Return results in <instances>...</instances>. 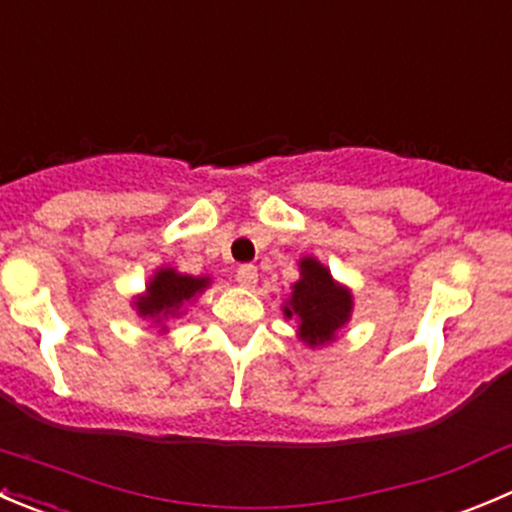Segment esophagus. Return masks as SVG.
I'll return each instance as SVG.
<instances>
[{"label": "esophagus", "mask_w": 512, "mask_h": 512, "mask_svg": "<svg viewBox=\"0 0 512 512\" xmlns=\"http://www.w3.org/2000/svg\"><path fill=\"white\" fill-rule=\"evenodd\" d=\"M237 282L242 287H255L257 285V267L255 265H242L237 270Z\"/></svg>", "instance_id": "esophagus-1"}]
</instances>
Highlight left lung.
<instances>
[{
	"label": "left lung",
	"mask_w": 512,
	"mask_h": 512,
	"mask_svg": "<svg viewBox=\"0 0 512 512\" xmlns=\"http://www.w3.org/2000/svg\"><path fill=\"white\" fill-rule=\"evenodd\" d=\"M285 317L297 320V335L305 345L320 347L337 337L352 312L347 287L332 280L330 270L315 257L300 260V280L292 285L290 300L282 305Z\"/></svg>",
	"instance_id": "left-lung-1"
}]
</instances>
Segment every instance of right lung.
<instances>
[{"label": "right lung", "mask_w": 512, "mask_h": 512, "mask_svg": "<svg viewBox=\"0 0 512 512\" xmlns=\"http://www.w3.org/2000/svg\"><path fill=\"white\" fill-rule=\"evenodd\" d=\"M207 285H210V277H192L182 275L172 267H160L147 282L145 295L135 300L137 315L145 317V320L165 322L167 317L180 315L182 305L202 295ZM162 330H167V327H162Z\"/></svg>", "instance_id": "add662e5"}]
</instances>
